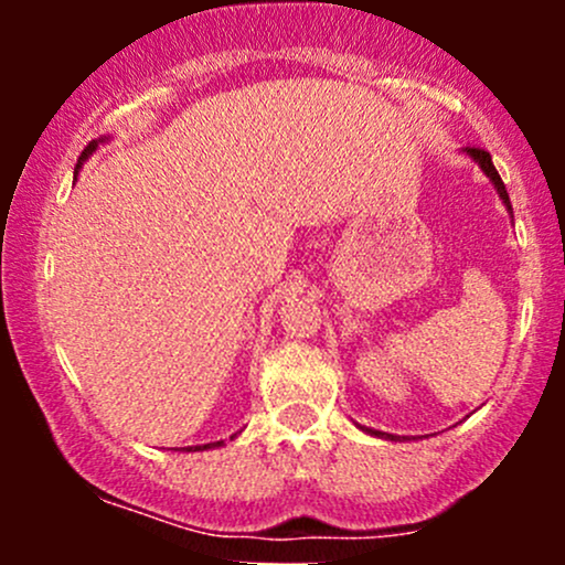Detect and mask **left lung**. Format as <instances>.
<instances>
[{
	"label": "left lung",
	"instance_id": "1",
	"mask_svg": "<svg viewBox=\"0 0 565 565\" xmlns=\"http://www.w3.org/2000/svg\"><path fill=\"white\" fill-rule=\"evenodd\" d=\"M465 151L470 153L472 159L478 161V164H481V170L489 174L491 178V183H494V188L499 191V196H502V201L504 204H508V210H510V196H508V188H504V183H502V178H499V172H497V167H494V161H491V153L486 151V148H478V146H468L465 148ZM374 436H385V433H377V430H372ZM391 438V436H387Z\"/></svg>",
	"mask_w": 565,
	"mask_h": 565
}]
</instances>
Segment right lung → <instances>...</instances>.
I'll return each instance as SVG.
<instances>
[{
	"instance_id": "right-lung-1",
	"label": "right lung",
	"mask_w": 565,
	"mask_h": 565,
	"mask_svg": "<svg viewBox=\"0 0 565 565\" xmlns=\"http://www.w3.org/2000/svg\"><path fill=\"white\" fill-rule=\"evenodd\" d=\"M93 148H95V142H89V146L84 148V151H82V157H79V159L87 157V153L93 151ZM76 170H79V164H76ZM220 444H223V440H217V444H204V446H196V449H188V451H204V449H212V446H220Z\"/></svg>"
}]
</instances>
